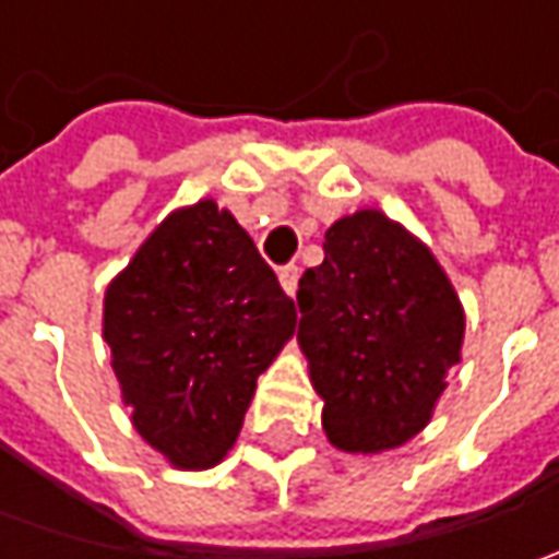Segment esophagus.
I'll return each mask as SVG.
<instances>
[{"instance_id": "obj_1", "label": "esophagus", "mask_w": 559, "mask_h": 559, "mask_svg": "<svg viewBox=\"0 0 559 559\" xmlns=\"http://www.w3.org/2000/svg\"><path fill=\"white\" fill-rule=\"evenodd\" d=\"M280 283H283L286 295H295V289H298V267H295V264H286V267L280 270Z\"/></svg>"}]
</instances>
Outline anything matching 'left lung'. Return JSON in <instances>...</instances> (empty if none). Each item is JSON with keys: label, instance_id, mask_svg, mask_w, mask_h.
<instances>
[{"label": "left lung", "instance_id": "1", "mask_svg": "<svg viewBox=\"0 0 559 559\" xmlns=\"http://www.w3.org/2000/svg\"><path fill=\"white\" fill-rule=\"evenodd\" d=\"M298 311L333 448L382 454L429 426L461 364L466 313L423 239L376 207L338 217L323 264L298 280Z\"/></svg>", "mask_w": 559, "mask_h": 559}]
</instances>
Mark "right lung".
<instances>
[{
    "label": "right lung",
    "instance_id": "add662e5",
    "mask_svg": "<svg viewBox=\"0 0 559 559\" xmlns=\"http://www.w3.org/2000/svg\"><path fill=\"white\" fill-rule=\"evenodd\" d=\"M295 323V301L214 199L170 211L102 301V335L133 429L177 469L224 461L258 376Z\"/></svg>",
    "mask_w": 559,
    "mask_h": 559
}]
</instances>
